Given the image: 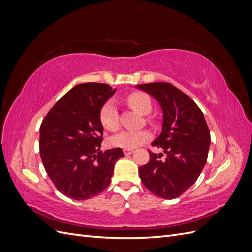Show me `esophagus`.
Wrapping results in <instances>:
<instances>
[{
    "label": "esophagus",
    "mask_w": 252,
    "mask_h": 252,
    "mask_svg": "<svg viewBox=\"0 0 252 252\" xmlns=\"http://www.w3.org/2000/svg\"><path fill=\"white\" fill-rule=\"evenodd\" d=\"M133 149H124V155L125 156H130L131 154H133Z\"/></svg>",
    "instance_id": "obj_1"
}]
</instances>
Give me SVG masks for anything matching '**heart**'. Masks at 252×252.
<instances>
[{"label": "heart", "instance_id": "heart-1", "mask_svg": "<svg viewBox=\"0 0 252 252\" xmlns=\"http://www.w3.org/2000/svg\"><path fill=\"white\" fill-rule=\"evenodd\" d=\"M127 104L130 107L143 116L150 113L152 105L150 97L142 93H134L129 94L126 98ZM100 121L105 129L109 131H116L119 128V113L117 105L113 101L106 102L100 110ZM150 139V132L148 130H124L113 135L110 144L114 147L133 149L141 146Z\"/></svg>", "mask_w": 252, "mask_h": 252}]
</instances>
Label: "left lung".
I'll return each instance as SVG.
<instances>
[{"label": "left lung", "mask_w": 252, "mask_h": 252, "mask_svg": "<svg viewBox=\"0 0 252 252\" xmlns=\"http://www.w3.org/2000/svg\"><path fill=\"white\" fill-rule=\"evenodd\" d=\"M158 101L163 113L162 130L149 151V162L139 168L144 186L154 194L172 200L191 187L207 162L210 132L204 114L187 94L169 83L136 85Z\"/></svg>", "instance_id": "obj_1"}]
</instances>
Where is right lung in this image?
Returning <instances> with one entry per match:
<instances>
[{"label": "right lung", "mask_w": 252, "mask_h": 252, "mask_svg": "<svg viewBox=\"0 0 252 252\" xmlns=\"http://www.w3.org/2000/svg\"><path fill=\"white\" fill-rule=\"evenodd\" d=\"M107 84L84 83L56 103L40 127V155L48 177L70 199H90L108 187L121 148L100 151L102 106L116 94Z\"/></svg>", "instance_id": "add662e5"}]
</instances>
